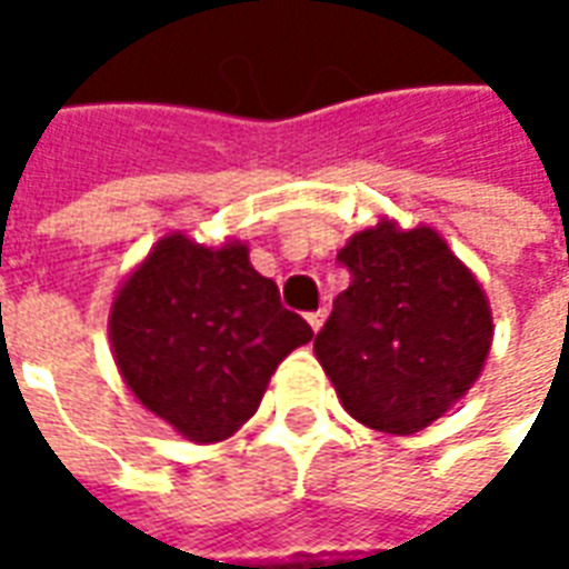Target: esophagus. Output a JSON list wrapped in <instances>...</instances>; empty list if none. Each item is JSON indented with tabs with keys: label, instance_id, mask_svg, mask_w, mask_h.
<instances>
[{
	"label": "esophagus",
	"instance_id": "1",
	"mask_svg": "<svg viewBox=\"0 0 569 569\" xmlns=\"http://www.w3.org/2000/svg\"><path fill=\"white\" fill-rule=\"evenodd\" d=\"M308 322L313 332H320L322 322H326V310H313V313H308Z\"/></svg>",
	"mask_w": 569,
	"mask_h": 569
}]
</instances>
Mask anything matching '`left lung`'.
Returning <instances> with one entry per match:
<instances>
[{"mask_svg": "<svg viewBox=\"0 0 569 569\" xmlns=\"http://www.w3.org/2000/svg\"><path fill=\"white\" fill-rule=\"evenodd\" d=\"M350 286L313 353L353 420L411 436L451 411L478 381L493 317L476 273L429 228L381 219L338 252Z\"/></svg>", "mask_w": 569, "mask_h": 569, "instance_id": "1", "label": "left lung"}]
</instances>
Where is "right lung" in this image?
<instances>
[{
  "mask_svg": "<svg viewBox=\"0 0 569 569\" xmlns=\"http://www.w3.org/2000/svg\"><path fill=\"white\" fill-rule=\"evenodd\" d=\"M310 338L243 240L203 247L163 234L109 308V345L130 393L194 445L231 439L277 366Z\"/></svg>",
  "mask_w": 569,
  "mask_h": 569,
  "instance_id": "1",
  "label": "right lung"
}]
</instances>
